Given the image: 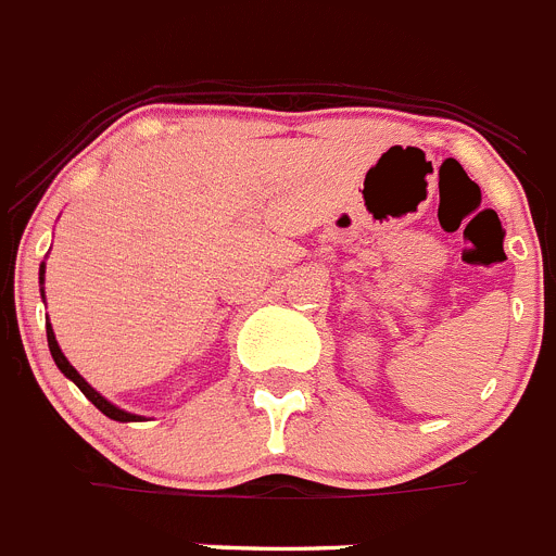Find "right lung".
Segmentation results:
<instances>
[{"label": "right lung", "instance_id": "add662e5", "mask_svg": "<svg viewBox=\"0 0 556 556\" xmlns=\"http://www.w3.org/2000/svg\"><path fill=\"white\" fill-rule=\"evenodd\" d=\"M38 279H41V285H45V263H41V271H38ZM41 296H45V288H41ZM47 344H50L52 361H55L58 369L64 371L66 378H70L72 383H75L77 389H80V392H84L86 397L91 400V403L98 405V408L105 414V417L117 419V422H137V419H142V417H139V414H128V412H123V408H117V405H114V403H109V400H105L103 394L98 392V389H91V386L86 383L84 378H80V371H77L75 366H72L70 361H66V355H64V352H61V346H58L55 332H52L50 321H47Z\"/></svg>", "mask_w": 556, "mask_h": 556}]
</instances>
